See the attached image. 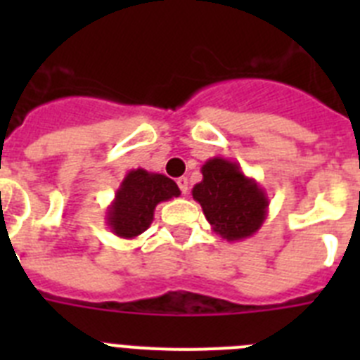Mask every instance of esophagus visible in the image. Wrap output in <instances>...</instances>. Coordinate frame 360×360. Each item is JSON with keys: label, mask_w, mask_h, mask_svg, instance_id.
Segmentation results:
<instances>
[{"label": "esophagus", "mask_w": 360, "mask_h": 360, "mask_svg": "<svg viewBox=\"0 0 360 360\" xmlns=\"http://www.w3.org/2000/svg\"><path fill=\"white\" fill-rule=\"evenodd\" d=\"M178 187H180V191H182V195H187L189 193V180H187L186 176H180L176 180Z\"/></svg>", "instance_id": "esophagus-1"}]
</instances>
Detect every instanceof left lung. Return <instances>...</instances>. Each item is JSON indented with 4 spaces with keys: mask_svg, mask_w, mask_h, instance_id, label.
Returning <instances> with one entry per match:
<instances>
[{
    "mask_svg": "<svg viewBox=\"0 0 360 360\" xmlns=\"http://www.w3.org/2000/svg\"><path fill=\"white\" fill-rule=\"evenodd\" d=\"M202 182L191 195L202 205L212 231L227 241H241L262 229L269 212L265 189L241 171L238 162L209 158L202 165Z\"/></svg>",
    "mask_w": 360,
    "mask_h": 360,
    "instance_id": "1",
    "label": "left lung"
}]
</instances>
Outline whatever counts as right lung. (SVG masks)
I'll return each instance as SVG.
<instances>
[{
	"instance_id": "add662e5",
	"label": "right lung",
	"mask_w": 360,
	"mask_h": 360,
	"mask_svg": "<svg viewBox=\"0 0 360 360\" xmlns=\"http://www.w3.org/2000/svg\"><path fill=\"white\" fill-rule=\"evenodd\" d=\"M180 196L176 184L165 174L142 167L126 173L106 209V225L115 236L135 240L153 224L155 209L160 202Z\"/></svg>"
}]
</instances>
